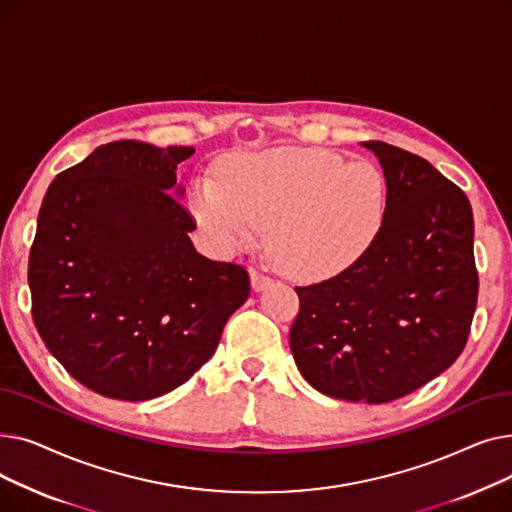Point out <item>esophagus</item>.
Masks as SVG:
<instances>
[{
	"label": "esophagus",
	"instance_id": "34e87169",
	"mask_svg": "<svg viewBox=\"0 0 512 512\" xmlns=\"http://www.w3.org/2000/svg\"><path fill=\"white\" fill-rule=\"evenodd\" d=\"M270 284H272V278H270V276H265V274L259 272V270H251V286H253L255 292L265 290Z\"/></svg>",
	"mask_w": 512,
	"mask_h": 512
}]
</instances>
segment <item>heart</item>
<instances>
[{
  "label": "heart",
  "mask_w": 512,
  "mask_h": 512,
  "mask_svg": "<svg viewBox=\"0 0 512 512\" xmlns=\"http://www.w3.org/2000/svg\"><path fill=\"white\" fill-rule=\"evenodd\" d=\"M193 211L224 249H245L259 230L270 228V251L286 274L328 278L359 261L378 240L388 184L365 159L276 147L234 161L224 184L199 182Z\"/></svg>",
  "instance_id": "1"
}]
</instances>
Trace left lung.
I'll return each instance as SVG.
<instances>
[{
	"mask_svg": "<svg viewBox=\"0 0 512 512\" xmlns=\"http://www.w3.org/2000/svg\"><path fill=\"white\" fill-rule=\"evenodd\" d=\"M386 222L338 276L299 286L290 351L321 394L351 402L405 396L438 378L469 338L477 305L473 211L427 159L382 141Z\"/></svg>",
	"mask_w": 512,
	"mask_h": 512,
	"instance_id": "1",
	"label": "left lung"
}]
</instances>
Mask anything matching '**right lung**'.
Wrapping results in <instances>:
<instances>
[{
	"label": "right lung",
	"instance_id": "add662e5",
	"mask_svg": "<svg viewBox=\"0 0 512 512\" xmlns=\"http://www.w3.org/2000/svg\"><path fill=\"white\" fill-rule=\"evenodd\" d=\"M193 153L114 141L45 193L33 319L49 353L101 396L137 402L184 384L251 292L245 267L203 257L188 236L176 168Z\"/></svg>",
	"mask_w": 512,
	"mask_h": 512
}]
</instances>
